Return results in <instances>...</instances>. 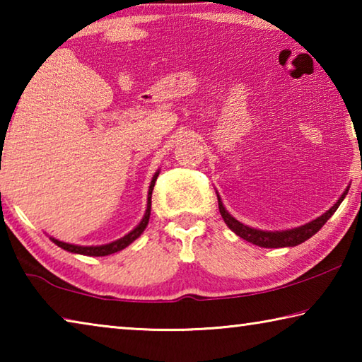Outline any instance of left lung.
<instances>
[{"instance_id": "left-lung-1", "label": "left lung", "mask_w": 362, "mask_h": 362, "mask_svg": "<svg viewBox=\"0 0 362 362\" xmlns=\"http://www.w3.org/2000/svg\"><path fill=\"white\" fill-rule=\"evenodd\" d=\"M346 193H348V188L343 192L339 201H337V203L330 207L329 211L324 212L321 217L311 220V222L305 223V225L296 226V228L281 230V231H265V230L252 228V226H249V225H244L225 209V206L222 203V199H220L218 193H217V199H218L220 216H222L226 226H228V228L235 233V235L243 238V240H246L247 243L255 244V246L269 249V247H293V246H298V244L305 243L306 240H310V238L316 235V233L322 228V225L334 216V212L337 211V207L340 206V203L346 196Z\"/></svg>"}]
</instances>
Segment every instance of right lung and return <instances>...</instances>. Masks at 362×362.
Wrapping results in <instances>:
<instances>
[{
	"mask_svg": "<svg viewBox=\"0 0 362 362\" xmlns=\"http://www.w3.org/2000/svg\"><path fill=\"white\" fill-rule=\"evenodd\" d=\"M159 175V169L153 175V179L150 182V188H148V198H146V211L144 214L142 220H140V223L136 226V228L131 230L127 235H124L119 240L112 241L108 244H102V246H78V244H70V243H64V241H59L56 238L49 236L51 238V241L54 244H57L59 247H62L66 252H71V254H79V255H89V257H105L110 254H115V252H119L124 247L129 246L131 243H134L137 240V238L142 235L144 230L146 228V225H148V220H150V214H151V193H153V187H155V182Z\"/></svg>",
	"mask_w": 362,
	"mask_h": 362,
	"instance_id": "obj_1",
	"label": "right lung"
}]
</instances>
